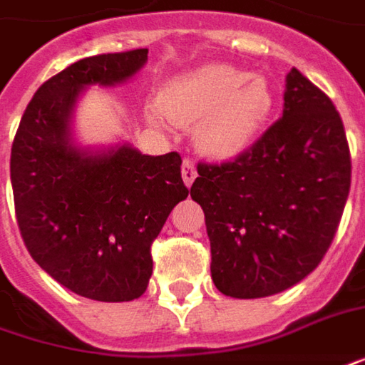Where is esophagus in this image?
<instances>
[{"instance_id": "34e87169", "label": "esophagus", "mask_w": 365, "mask_h": 365, "mask_svg": "<svg viewBox=\"0 0 365 365\" xmlns=\"http://www.w3.org/2000/svg\"><path fill=\"white\" fill-rule=\"evenodd\" d=\"M195 175H197V170H195V162L193 160H183L182 163V178H183V183L190 187L193 183V180H195Z\"/></svg>"}]
</instances>
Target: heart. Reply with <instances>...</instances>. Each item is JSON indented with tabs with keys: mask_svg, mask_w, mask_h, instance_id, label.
Returning a JSON list of instances; mask_svg holds the SVG:
<instances>
[{
	"mask_svg": "<svg viewBox=\"0 0 365 365\" xmlns=\"http://www.w3.org/2000/svg\"><path fill=\"white\" fill-rule=\"evenodd\" d=\"M272 106L274 96L266 79L235 66L212 63L168 83L153 120L197 125L195 140L203 153L232 160L254 143Z\"/></svg>",
	"mask_w": 365,
	"mask_h": 365,
	"instance_id": "heart-1",
	"label": "heart"
}]
</instances>
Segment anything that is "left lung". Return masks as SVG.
Here are the masks:
<instances>
[{
    "instance_id": "8db88e82",
    "label": "left lung",
    "mask_w": 365,
    "mask_h": 365,
    "mask_svg": "<svg viewBox=\"0 0 365 365\" xmlns=\"http://www.w3.org/2000/svg\"><path fill=\"white\" fill-rule=\"evenodd\" d=\"M192 200L212 245V279L225 296L279 294L312 274L338 232L351 182L346 130L331 99L296 68L284 115L250 150L197 163Z\"/></svg>"
}]
</instances>
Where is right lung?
<instances>
[{
	"mask_svg": "<svg viewBox=\"0 0 365 365\" xmlns=\"http://www.w3.org/2000/svg\"><path fill=\"white\" fill-rule=\"evenodd\" d=\"M148 61V49L79 59L37 89L11 145L16 220L29 255L78 296L130 302L150 282L151 244L187 197L182 155L130 145L88 155L69 138L86 86H113Z\"/></svg>",
	"mask_w": 365,
	"mask_h": 365,
	"instance_id": "add662e5",
	"label": "right lung"
}]
</instances>
